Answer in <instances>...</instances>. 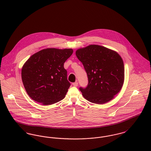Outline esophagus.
Segmentation results:
<instances>
[{
  "label": "esophagus",
  "instance_id": "34e87169",
  "mask_svg": "<svg viewBox=\"0 0 151 151\" xmlns=\"http://www.w3.org/2000/svg\"><path fill=\"white\" fill-rule=\"evenodd\" d=\"M73 86H75V87H77L78 86V82H74L72 83Z\"/></svg>",
  "mask_w": 151,
  "mask_h": 151
}]
</instances>
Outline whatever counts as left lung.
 Here are the masks:
<instances>
[{
	"label": "left lung",
	"instance_id": "8db88e82",
	"mask_svg": "<svg viewBox=\"0 0 151 151\" xmlns=\"http://www.w3.org/2000/svg\"><path fill=\"white\" fill-rule=\"evenodd\" d=\"M87 75L88 84L79 87L83 96L94 104L111 100L124 82L123 61L116 52L99 45H90L76 51Z\"/></svg>",
	"mask_w": 151,
	"mask_h": 151
}]
</instances>
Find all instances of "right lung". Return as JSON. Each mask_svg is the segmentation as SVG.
I'll return each instance as SVG.
<instances>
[{
    "instance_id": "right-lung-1",
    "label": "right lung",
    "mask_w": 151,
    "mask_h": 151,
    "mask_svg": "<svg viewBox=\"0 0 151 151\" xmlns=\"http://www.w3.org/2000/svg\"><path fill=\"white\" fill-rule=\"evenodd\" d=\"M72 49H46L32 55L21 70L24 86L34 101L48 105L63 100L70 86L64 64Z\"/></svg>"
}]
</instances>
